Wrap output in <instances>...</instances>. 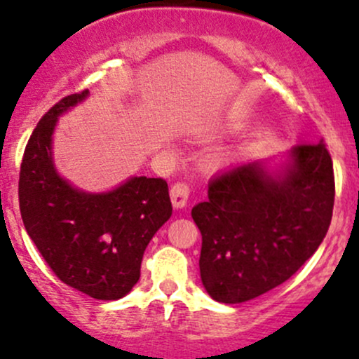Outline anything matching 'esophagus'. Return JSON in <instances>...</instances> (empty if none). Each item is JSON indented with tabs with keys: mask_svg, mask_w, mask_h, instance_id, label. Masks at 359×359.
<instances>
[{
	"mask_svg": "<svg viewBox=\"0 0 359 359\" xmlns=\"http://www.w3.org/2000/svg\"><path fill=\"white\" fill-rule=\"evenodd\" d=\"M170 198H172L173 206L177 210L184 208L187 205V199H189V186L184 182L173 184L172 189H170Z\"/></svg>",
	"mask_w": 359,
	"mask_h": 359,
	"instance_id": "esophagus-1",
	"label": "esophagus"
}]
</instances>
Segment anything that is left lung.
Segmentation results:
<instances>
[{"instance_id": "obj_1", "label": "left lung", "mask_w": 359, "mask_h": 359, "mask_svg": "<svg viewBox=\"0 0 359 359\" xmlns=\"http://www.w3.org/2000/svg\"><path fill=\"white\" fill-rule=\"evenodd\" d=\"M334 167L323 139L297 144L287 163L230 167L192 208L201 232L199 271L218 303L255 299L289 280L318 249L334 210Z\"/></svg>"}]
</instances>
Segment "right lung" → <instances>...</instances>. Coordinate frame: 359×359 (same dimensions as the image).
Listing matches in <instances>:
<instances>
[{
    "mask_svg": "<svg viewBox=\"0 0 359 359\" xmlns=\"http://www.w3.org/2000/svg\"><path fill=\"white\" fill-rule=\"evenodd\" d=\"M89 96L70 94L51 108L30 135L22 158L18 201L25 230L53 273L94 299L115 301L141 277L149 241L172 217L163 179L130 177L108 192H84L53 163L58 116Z\"/></svg>",
    "mask_w": 359,
    "mask_h": 359,
    "instance_id": "add662e5",
    "label": "right lung"
}]
</instances>
